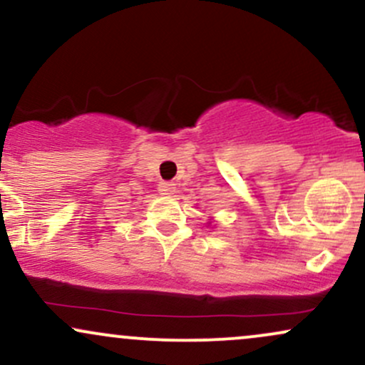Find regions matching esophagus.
Masks as SVG:
<instances>
[{
    "mask_svg": "<svg viewBox=\"0 0 365 365\" xmlns=\"http://www.w3.org/2000/svg\"><path fill=\"white\" fill-rule=\"evenodd\" d=\"M159 194L163 195H173L177 192V187H175L173 182H161L158 187Z\"/></svg>",
    "mask_w": 365,
    "mask_h": 365,
    "instance_id": "1",
    "label": "esophagus"
}]
</instances>
